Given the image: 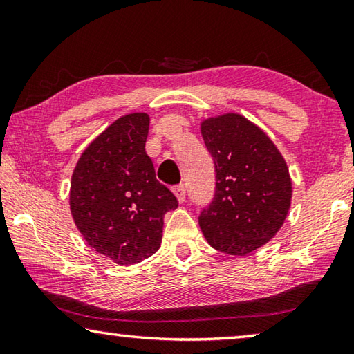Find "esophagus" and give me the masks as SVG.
Instances as JSON below:
<instances>
[{
	"label": "esophagus",
	"instance_id": "34e87169",
	"mask_svg": "<svg viewBox=\"0 0 354 354\" xmlns=\"http://www.w3.org/2000/svg\"><path fill=\"white\" fill-rule=\"evenodd\" d=\"M173 194L176 195V198H178L179 203H184V200H185V187L183 184L175 185V187H173Z\"/></svg>",
	"mask_w": 354,
	"mask_h": 354
}]
</instances>
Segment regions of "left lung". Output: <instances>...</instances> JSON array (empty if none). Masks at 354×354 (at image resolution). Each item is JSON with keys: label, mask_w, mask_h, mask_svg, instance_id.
Wrapping results in <instances>:
<instances>
[{"label": "left lung", "mask_w": 354, "mask_h": 354, "mask_svg": "<svg viewBox=\"0 0 354 354\" xmlns=\"http://www.w3.org/2000/svg\"><path fill=\"white\" fill-rule=\"evenodd\" d=\"M201 136L215 167V194L200 212V227L215 250L245 256L283 226L292 181L268 136L239 113L207 118Z\"/></svg>", "instance_id": "8db88e82"}]
</instances>
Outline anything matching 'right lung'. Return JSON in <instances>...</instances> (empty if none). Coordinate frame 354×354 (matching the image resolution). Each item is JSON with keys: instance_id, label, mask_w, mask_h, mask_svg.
<instances>
[{"instance_id": "1", "label": "right lung", "mask_w": 354, "mask_h": 354, "mask_svg": "<svg viewBox=\"0 0 354 354\" xmlns=\"http://www.w3.org/2000/svg\"><path fill=\"white\" fill-rule=\"evenodd\" d=\"M148 128L143 112L115 120L84 149L71 176L75 225L95 251L120 266L154 254L164 215L178 207L145 151Z\"/></svg>"}]
</instances>
